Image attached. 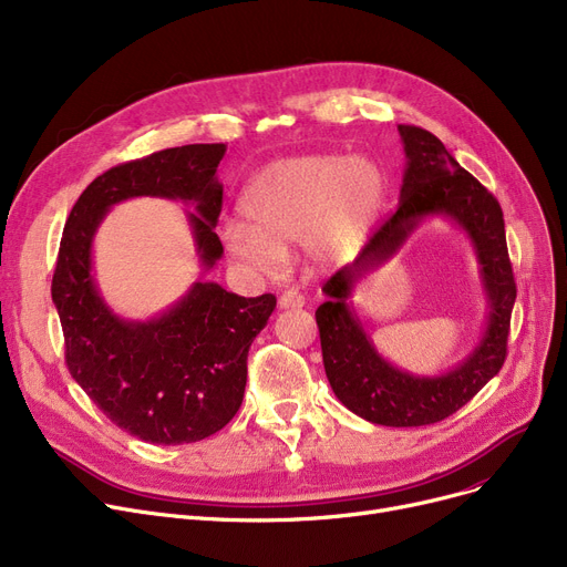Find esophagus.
I'll return each instance as SVG.
<instances>
[{"label":"esophagus","mask_w":567,"mask_h":567,"mask_svg":"<svg viewBox=\"0 0 567 567\" xmlns=\"http://www.w3.org/2000/svg\"><path fill=\"white\" fill-rule=\"evenodd\" d=\"M278 303H280L282 310H299V308L306 306V297L299 289H287V291H282V297H280Z\"/></svg>","instance_id":"esophagus-1"}]
</instances>
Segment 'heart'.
I'll return each instance as SVG.
<instances>
[{
	"mask_svg": "<svg viewBox=\"0 0 567 567\" xmlns=\"http://www.w3.org/2000/svg\"><path fill=\"white\" fill-rule=\"evenodd\" d=\"M386 202V176L363 155H301L268 164L240 196L245 219L223 227L225 248L259 274H278L285 248L299 243L317 268L350 261Z\"/></svg>",
	"mask_w": 567,
	"mask_h": 567,
	"instance_id": "b5f03b06",
	"label": "heart"
}]
</instances>
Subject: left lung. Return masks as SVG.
Masks as SVG:
<instances>
[{"mask_svg":"<svg viewBox=\"0 0 567 567\" xmlns=\"http://www.w3.org/2000/svg\"><path fill=\"white\" fill-rule=\"evenodd\" d=\"M405 153L399 208L365 243L361 255L322 287L319 340L336 399L361 420L380 426H426L454 414L498 375L507 354L516 285L507 257L501 204L422 127L399 125ZM429 216H445L472 240L489 312L483 338L447 374L416 377L384 360L351 306L357 281L395 256Z\"/></svg>","mask_w":567,"mask_h":567,"instance_id":"8db88e82","label":"left lung"}]
</instances>
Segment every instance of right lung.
I'll return each mask as SVG.
<instances>
[{
	"label": "right lung",
	"instance_id": "add662e5",
	"mask_svg": "<svg viewBox=\"0 0 567 567\" xmlns=\"http://www.w3.org/2000/svg\"><path fill=\"white\" fill-rule=\"evenodd\" d=\"M225 153V143H194L113 166L79 196L60 243L53 303L69 373L115 426L153 445L204 440L234 420L248 382V350L276 297L245 299L199 280L164 312L125 319L96 285L92 245L115 204L174 199L194 206L185 213L208 274L225 255L215 234L223 210L215 174Z\"/></svg>",
	"mask_w": 567,
	"mask_h": 567
}]
</instances>
